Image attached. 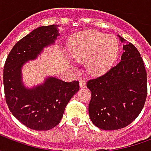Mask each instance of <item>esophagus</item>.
Returning <instances> with one entry per match:
<instances>
[{
    "label": "esophagus",
    "instance_id": "esophagus-1",
    "mask_svg": "<svg viewBox=\"0 0 151 151\" xmlns=\"http://www.w3.org/2000/svg\"><path fill=\"white\" fill-rule=\"evenodd\" d=\"M79 85H80V87H81V88H84V87H86L85 79H83V78L79 79Z\"/></svg>",
    "mask_w": 151,
    "mask_h": 151
}]
</instances>
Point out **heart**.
<instances>
[{"label":"heart","mask_w":151,"mask_h":151,"mask_svg":"<svg viewBox=\"0 0 151 151\" xmlns=\"http://www.w3.org/2000/svg\"><path fill=\"white\" fill-rule=\"evenodd\" d=\"M71 56L78 62L86 60L89 72L99 75L106 71L116 60L119 52L116 38L97 31L81 32L69 42Z\"/></svg>","instance_id":"heart-1"}]
</instances>
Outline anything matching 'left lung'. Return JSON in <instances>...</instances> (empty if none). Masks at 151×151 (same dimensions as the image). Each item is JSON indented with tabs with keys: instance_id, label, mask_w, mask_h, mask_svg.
I'll use <instances>...</instances> for the list:
<instances>
[{
	"instance_id": "left-lung-1",
	"label": "left lung",
	"mask_w": 151,
	"mask_h": 151,
	"mask_svg": "<svg viewBox=\"0 0 151 151\" xmlns=\"http://www.w3.org/2000/svg\"><path fill=\"white\" fill-rule=\"evenodd\" d=\"M123 49L120 62L86 84L91 91L89 116L101 129L126 127L138 116L146 102L147 79L142 58L133 43L124 44Z\"/></svg>"
}]
</instances>
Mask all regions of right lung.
I'll list each match as a JSON object with an SVG mask.
<instances>
[{"label":"right lung","instance_id":"obj_1","mask_svg":"<svg viewBox=\"0 0 151 151\" xmlns=\"http://www.w3.org/2000/svg\"><path fill=\"white\" fill-rule=\"evenodd\" d=\"M57 25L40 27L18 41L5 60L3 83L5 101L12 114L31 129L49 130L56 126L66 105L79 90L78 81L64 82L48 77L36 87H25L22 67L36 57L59 35Z\"/></svg>","mask_w":151,"mask_h":151}]
</instances>
